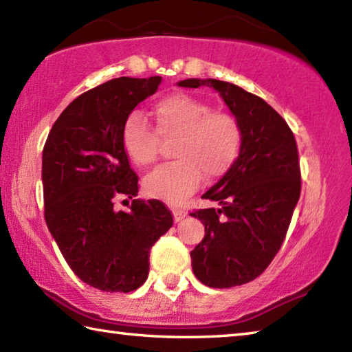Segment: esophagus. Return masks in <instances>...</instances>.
<instances>
[{
    "mask_svg": "<svg viewBox=\"0 0 352 352\" xmlns=\"http://www.w3.org/2000/svg\"><path fill=\"white\" fill-rule=\"evenodd\" d=\"M172 212H174L175 222H180V220L186 217V214H188L186 210H182V208H177V206L172 208Z\"/></svg>",
    "mask_w": 352,
    "mask_h": 352,
    "instance_id": "obj_1",
    "label": "esophagus"
}]
</instances>
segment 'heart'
Here are the masks:
<instances>
[{
    "label": "heart",
    "instance_id": "1",
    "mask_svg": "<svg viewBox=\"0 0 352 352\" xmlns=\"http://www.w3.org/2000/svg\"><path fill=\"white\" fill-rule=\"evenodd\" d=\"M155 129L141 111L124 121L121 140L130 162L138 168L157 162L162 138H175V162L151 172L142 186L151 197L182 201L200 188L204 177L223 175L239 153L242 130L236 116L212 110L205 100L189 94H172L153 107Z\"/></svg>",
    "mask_w": 352,
    "mask_h": 352
}]
</instances>
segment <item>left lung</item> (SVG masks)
Returning <instances> with one entry per match:
<instances>
[{"label":"left lung","mask_w":352,"mask_h":352,"mask_svg":"<svg viewBox=\"0 0 352 352\" xmlns=\"http://www.w3.org/2000/svg\"><path fill=\"white\" fill-rule=\"evenodd\" d=\"M178 85L212 87L239 121V157L201 195L219 201L220 208L190 212L205 225V237L190 252V264L208 287L242 285L270 265L287 234L301 192L295 136L264 99L234 83L186 79Z\"/></svg>","instance_id":"obj_1"}]
</instances>
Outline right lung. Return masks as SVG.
I'll return each instance as SVG.
<instances>
[{"label": "right lung", "instance_id": "obj_1", "mask_svg": "<svg viewBox=\"0 0 352 352\" xmlns=\"http://www.w3.org/2000/svg\"><path fill=\"white\" fill-rule=\"evenodd\" d=\"M160 83V76L118 77L91 88L62 111L43 147L47 228L69 269L104 292L141 287L152 245L174 223L160 200H132L124 211L115 206L138 194L121 140L124 121Z\"/></svg>", "mask_w": 352, "mask_h": 352}]
</instances>
